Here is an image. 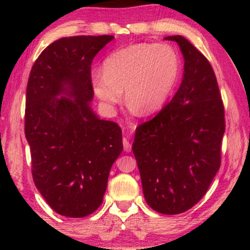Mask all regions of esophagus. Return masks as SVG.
Listing matches in <instances>:
<instances>
[{
	"instance_id": "34e87169",
	"label": "esophagus",
	"mask_w": 250,
	"mask_h": 250,
	"mask_svg": "<svg viewBox=\"0 0 250 250\" xmlns=\"http://www.w3.org/2000/svg\"><path fill=\"white\" fill-rule=\"evenodd\" d=\"M122 143H124L125 151V152H130V151H131V143L129 142L128 139L124 138V140H122Z\"/></svg>"
}]
</instances>
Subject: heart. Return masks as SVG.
<instances>
[{"label": "heart", "mask_w": 250, "mask_h": 250, "mask_svg": "<svg viewBox=\"0 0 250 250\" xmlns=\"http://www.w3.org/2000/svg\"><path fill=\"white\" fill-rule=\"evenodd\" d=\"M180 73L179 54L172 46L139 43L110 54L104 73L92 74L91 86L105 108L119 104L125 89L131 110L151 115L166 104Z\"/></svg>", "instance_id": "obj_1"}]
</instances>
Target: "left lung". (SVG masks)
Returning a JSON list of instances; mask_svg holds the SVG:
<instances>
[{"label":"left lung","mask_w":250,"mask_h":250,"mask_svg":"<svg viewBox=\"0 0 250 250\" xmlns=\"http://www.w3.org/2000/svg\"><path fill=\"white\" fill-rule=\"evenodd\" d=\"M181 86L153 119L135 131L132 151L143 195L161 214L184 213L200 202L221 167L224 105L209 62L181 35Z\"/></svg>","instance_id":"8db88e82"}]
</instances>
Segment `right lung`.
I'll return each instance as SVG.
<instances>
[{
	"mask_svg": "<svg viewBox=\"0 0 250 250\" xmlns=\"http://www.w3.org/2000/svg\"><path fill=\"white\" fill-rule=\"evenodd\" d=\"M115 37H62L47 46L29 74L25 137L33 180L56 213L84 217L98 208L112 164L124 150L116 122L92 111V59Z\"/></svg>",
	"mask_w": 250,
	"mask_h": 250,
	"instance_id": "add662e5",
	"label": "right lung"
}]
</instances>
